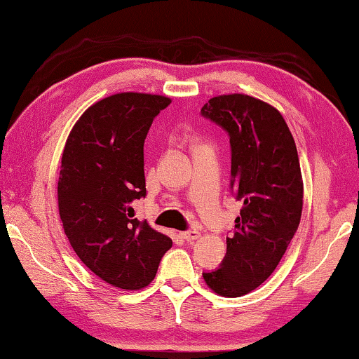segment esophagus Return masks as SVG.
Instances as JSON below:
<instances>
[{
    "mask_svg": "<svg viewBox=\"0 0 359 359\" xmlns=\"http://www.w3.org/2000/svg\"><path fill=\"white\" fill-rule=\"evenodd\" d=\"M180 236L184 237V239H185L187 242H191V241H196V239H198V237L201 236V232H200L198 229H191V231H185V232H182Z\"/></svg>",
    "mask_w": 359,
    "mask_h": 359,
    "instance_id": "1",
    "label": "esophagus"
}]
</instances>
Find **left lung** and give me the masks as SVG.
<instances>
[{"label": "left lung", "mask_w": 359, "mask_h": 359, "mask_svg": "<svg viewBox=\"0 0 359 359\" xmlns=\"http://www.w3.org/2000/svg\"><path fill=\"white\" fill-rule=\"evenodd\" d=\"M201 114L229 133L231 189L244 201L223 265L203 280L216 294L239 297L273 273L296 234L304 196L299 158L280 110L264 100L216 95Z\"/></svg>", "instance_id": "left-lung-1"}]
</instances>
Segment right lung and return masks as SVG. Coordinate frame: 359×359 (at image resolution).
<instances>
[{"instance_id":"add662e5","label":"right lung","mask_w":359,"mask_h":359,"mask_svg":"<svg viewBox=\"0 0 359 359\" xmlns=\"http://www.w3.org/2000/svg\"><path fill=\"white\" fill-rule=\"evenodd\" d=\"M169 104L165 95L144 93L100 99L78 118L63 149L58 211L65 234L81 262L120 290L148 286L172 247L131 208L146 195L144 138Z\"/></svg>"}]
</instances>
